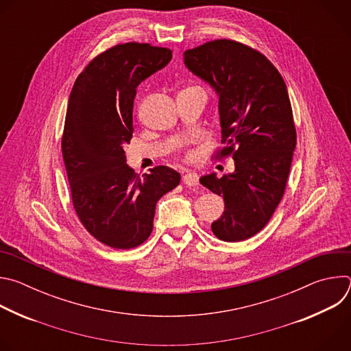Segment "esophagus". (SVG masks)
<instances>
[{
  "label": "esophagus",
  "mask_w": 351,
  "mask_h": 351,
  "mask_svg": "<svg viewBox=\"0 0 351 351\" xmlns=\"http://www.w3.org/2000/svg\"><path fill=\"white\" fill-rule=\"evenodd\" d=\"M183 183L189 187L198 186V175L194 172H184L183 175Z\"/></svg>",
  "instance_id": "34e87169"
}]
</instances>
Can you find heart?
<instances>
[{
  "instance_id": "heart-1",
  "label": "heart",
  "mask_w": 351,
  "mask_h": 351,
  "mask_svg": "<svg viewBox=\"0 0 351 351\" xmlns=\"http://www.w3.org/2000/svg\"><path fill=\"white\" fill-rule=\"evenodd\" d=\"M191 157H193V154H191V153H189V154H187V158H191Z\"/></svg>"
}]
</instances>
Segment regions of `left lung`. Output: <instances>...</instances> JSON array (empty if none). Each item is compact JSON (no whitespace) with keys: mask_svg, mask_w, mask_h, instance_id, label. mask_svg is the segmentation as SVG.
Segmentation results:
<instances>
[{"mask_svg":"<svg viewBox=\"0 0 351 351\" xmlns=\"http://www.w3.org/2000/svg\"><path fill=\"white\" fill-rule=\"evenodd\" d=\"M184 64L219 95L223 147L215 157L234 160L233 173L199 179L225 199L211 229L223 241H243L269 222L286 189L297 138L287 88L264 54L234 40L187 49Z\"/></svg>","mask_w":351,"mask_h":351,"instance_id":"8db88e82","label":"left lung"}]
</instances>
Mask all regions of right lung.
I'll use <instances>...</instances> for the list:
<instances>
[{
  "instance_id": "1",
  "label": "right lung",
  "mask_w": 351,
  "mask_h": 351,
  "mask_svg": "<svg viewBox=\"0 0 351 351\" xmlns=\"http://www.w3.org/2000/svg\"><path fill=\"white\" fill-rule=\"evenodd\" d=\"M171 58L165 47L117 44L88 62L69 95L61 147L73 208L86 230L112 248L144 243L157 202L180 182L165 165L140 178L123 149L133 133L136 87Z\"/></svg>"
}]
</instances>
